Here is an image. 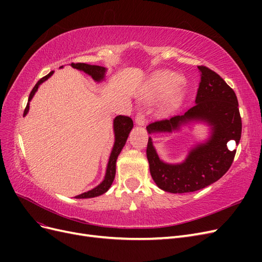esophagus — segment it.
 Returning a JSON list of instances; mask_svg holds the SVG:
<instances>
[{
	"label": "esophagus",
	"instance_id": "34e87169",
	"mask_svg": "<svg viewBox=\"0 0 262 262\" xmlns=\"http://www.w3.org/2000/svg\"><path fill=\"white\" fill-rule=\"evenodd\" d=\"M136 123H137L138 125H141V126L145 125L146 120H145V115H144L143 112L138 113V115H137V117H136Z\"/></svg>",
	"mask_w": 262,
	"mask_h": 262
}]
</instances>
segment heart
Returning a JSON list of instances; mask_svg holds the SVG:
<instances>
[{"label": "heart", "mask_w": 262, "mask_h": 262, "mask_svg": "<svg viewBox=\"0 0 262 262\" xmlns=\"http://www.w3.org/2000/svg\"><path fill=\"white\" fill-rule=\"evenodd\" d=\"M182 77L171 71H158L150 76L145 89L142 93V97L146 100H154L166 95L164 101L160 107L163 115L173 112L184 98V91L177 87Z\"/></svg>", "instance_id": "b5f03b06"}]
</instances>
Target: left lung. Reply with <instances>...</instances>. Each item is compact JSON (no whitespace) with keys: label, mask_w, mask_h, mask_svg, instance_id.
I'll return each mask as SVG.
<instances>
[{"label":"left lung","mask_w":262,"mask_h":262,"mask_svg":"<svg viewBox=\"0 0 262 262\" xmlns=\"http://www.w3.org/2000/svg\"><path fill=\"white\" fill-rule=\"evenodd\" d=\"M201 81L195 105L182 116L150 123V133H172L191 122L210 126L209 138L190 148L186 160L179 164L162 161L148 138L146 156L155 184L170 193L193 192L217 181L229 169L236 149L227 147L229 141L239 143L242 118L234 91L217 73L207 67H198Z\"/></svg>","instance_id":"8db88e82"}]
</instances>
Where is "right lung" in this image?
Here are the masks:
<instances>
[{
	"label": "right lung",
	"instance_id": "obj_1",
	"mask_svg": "<svg viewBox=\"0 0 262 262\" xmlns=\"http://www.w3.org/2000/svg\"><path fill=\"white\" fill-rule=\"evenodd\" d=\"M71 67L83 71L84 73H86L87 75L92 76V78L94 81L96 82H101L105 80V74L107 69L104 67H99V66H91V64H86V63H72ZM63 68V67H61ZM54 72L51 71V72L43 76L42 78H40L37 82V84L35 85V87L33 89V91L30 92L29 98H28V102L27 106L25 108V112H24V116H26L29 112V102L30 100L33 99L34 95L36 94V92L38 91L39 86L40 84H42L43 82H46L48 78L53 74ZM133 128V121L130 117H125V116H117L114 119V133H115V143L112 149V153H110L109 156V161L107 164V169H106V173H105V178L102 180L98 186L95 187L94 189L90 190V191H86L82 194H78L75 198L76 199H89V198H95L104 194L105 192L108 191V189L110 188V186L113 185V181L115 179V175H116V163H117V158L120 154L121 149L123 148L126 139L129 137V133Z\"/></svg>",
	"mask_w": 262,
	"mask_h": 262
}]
</instances>
